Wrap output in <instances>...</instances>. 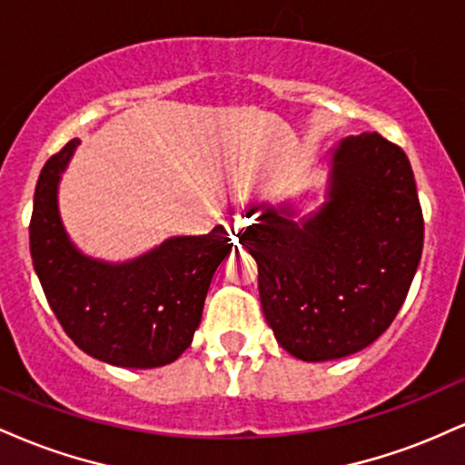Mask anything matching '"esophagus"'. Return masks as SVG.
<instances>
[{
  "instance_id": "34e87169",
  "label": "esophagus",
  "mask_w": 465,
  "mask_h": 465,
  "mask_svg": "<svg viewBox=\"0 0 465 465\" xmlns=\"http://www.w3.org/2000/svg\"><path fill=\"white\" fill-rule=\"evenodd\" d=\"M225 225L229 229V236H232L233 240H238L240 233H242V229L247 227V221H244V218L240 216V214H233V216L227 218Z\"/></svg>"
}]
</instances>
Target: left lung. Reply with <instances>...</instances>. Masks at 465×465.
<instances>
[{
    "label": "left lung",
    "instance_id": "left-lung-1",
    "mask_svg": "<svg viewBox=\"0 0 465 465\" xmlns=\"http://www.w3.org/2000/svg\"><path fill=\"white\" fill-rule=\"evenodd\" d=\"M262 210L240 236L258 262L260 303L295 359H343L371 345L407 300L424 247L409 157L378 133L350 135L330 159L325 203L303 221Z\"/></svg>",
    "mask_w": 465,
    "mask_h": 465
}]
</instances>
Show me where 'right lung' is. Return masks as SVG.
<instances>
[{
	"label": "right lung",
	"instance_id": "add662e5",
	"mask_svg": "<svg viewBox=\"0 0 465 465\" xmlns=\"http://www.w3.org/2000/svg\"><path fill=\"white\" fill-rule=\"evenodd\" d=\"M80 140L47 159L35 190L30 253L36 275L69 339L94 359L151 370L177 361L201 323L218 264L233 242L216 225L205 236H177L111 264L84 255L58 214V181Z\"/></svg>",
	"mask_w": 465,
	"mask_h": 465
}]
</instances>
